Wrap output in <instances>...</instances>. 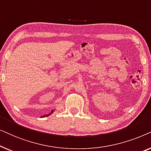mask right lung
Listing matches in <instances>:
<instances>
[{
    "instance_id": "add662e5",
    "label": "right lung",
    "mask_w": 151,
    "mask_h": 151,
    "mask_svg": "<svg viewBox=\"0 0 151 151\" xmlns=\"http://www.w3.org/2000/svg\"><path fill=\"white\" fill-rule=\"evenodd\" d=\"M55 111V109H54V110H51V112L49 113V114H45V115H42V116H41V117H48L49 115H50L51 114H52V113H53V111Z\"/></svg>"
}]
</instances>
